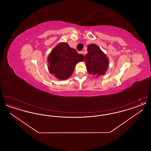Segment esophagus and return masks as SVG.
<instances>
[{
  "instance_id": "obj_1",
  "label": "esophagus",
  "mask_w": 151,
  "mask_h": 151,
  "mask_svg": "<svg viewBox=\"0 0 151 151\" xmlns=\"http://www.w3.org/2000/svg\"><path fill=\"white\" fill-rule=\"evenodd\" d=\"M79 53H80V54H83V55H84V52H83V51H80V52H79Z\"/></svg>"
}]
</instances>
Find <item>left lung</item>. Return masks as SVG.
<instances>
[{
  "label": "left lung",
  "mask_w": 151,
  "mask_h": 151,
  "mask_svg": "<svg viewBox=\"0 0 151 151\" xmlns=\"http://www.w3.org/2000/svg\"><path fill=\"white\" fill-rule=\"evenodd\" d=\"M88 53L85 55L87 72L99 78L104 75L108 70L109 62L106 55L96 44L87 46Z\"/></svg>",
  "instance_id": "1"
}]
</instances>
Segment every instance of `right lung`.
<instances>
[{"label":"right lung","instance_id":"obj_1","mask_svg":"<svg viewBox=\"0 0 151 151\" xmlns=\"http://www.w3.org/2000/svg\"><path fill=\"white\" fill-rule=\"evenodd\" d=\"M84 60L83 54L66 42H60L52 50L47 58L48 70L59 80L69 78L74 71L76 65Z\"/></svg>","mask_w":151,"mask_h":151}]
</instances>
